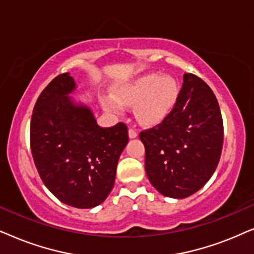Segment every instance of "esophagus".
Instances as JSON below:
<instances>
[{"mask_svg":"<svg viewBox=\"0 0 254 254\" xmlns=\"http://www.w3.org/2000/svg\"><path fill=\"white\" fill-rule=\"evenodd\" d=\"M137 136H138V133H137L136 129H133V127H130V129H129V137L130 138H136Z\"/></svg>","mask_w":254,"mask_h":254,"instance_id":"obj_1","label":"esophagus"}]
</instances>
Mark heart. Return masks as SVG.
<instances>
[{
    "label": "heart",
    "instance_id": "1",
    "mask_svg": "<svg viewBox=\"0 0 254 254\" xmlns=\"http://www.w3.org/2000/svg\"><path fill=\"white\" fill-rule=\"evenodd\" d=\"M179 92L178 81L170 75L160 73L143 74L115 89L116 97L102 99L104 109L120 114L123 104L134 106V113L140 123L152 125L164 120L177 102Z\"/></svg>",
    "mask_w": 254,
    "mask_h": 254
}]
</instances>
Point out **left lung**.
<instances>
[{"label": "left lung", "instance_id": "left-lung-1", "mask_svg": "<svg viewBox=\"0 0 254 254\" xmlns=\"http://www.w3.org/2000/svg\"><path fill=\"white\" fill-rule=\"evenodd\" d=\"M139 138L147 178L160 194L185 198L200 190L214 174L223 146L222 115L210 87L185 73L173 109Z\"/></svg>", "mask_w": 254, "mask_h": 254}]
</instances>
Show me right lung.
I'll return each instance as SVG.
<instances>
[{"mask_svg":"<svg viewBox=\"0 0 254 254\" xmlns=\"http://www.w3.org/2000/svg\"><path fill=\"white\" fill-rule=\"evenodd\" d=\"M69 73L56 76L33 108L30 145L44 185L63 203L89 209L102 203L114 187L127 127H101L87 106L68 96L75 90Z\"/></svg>","mask_w":254,"mask_h":254,"instance_id":"right-lung-1","label":"right lung"}]
</instances>
